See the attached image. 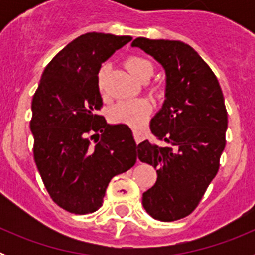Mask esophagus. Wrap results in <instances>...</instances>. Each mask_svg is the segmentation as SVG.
Listing matches in <instances>:
<instances>
[{
    "label": "esophagus",
    "mask_w": 255,
    "mask_h": 255,
    "mask_svg": "<svg viewBox=\"0 0 255 255\" xmlns=\"http://www.w3.org/2000/svg\"><path fill=\"white\" fill-rule=\"evenodd\" d=\"M132 134H134V138H135V141H136V143H140V141L143 140V138H144L143 131H140V130H138V129H134L132 130Z\"/></svg>",
    "instance_id": "esophagus-1"
}]
</instances>
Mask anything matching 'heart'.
<instances>
[{"mask_svg": "<svg viewBox=\"0 0 255 255\" xmlns=\"http://www.w3.org/2000/svg\"><path fill=\"white\" fill-rule=\"evenodd\" d=\"M126 67L136 79L140 78L144 71L152 69V64L145 58L130 57L126 61ZM105 73L106 66H103L97 76V83L100 91H105ZM150 112L149 103L145 100H125L120 101L112 107L110 116L115 123L126 124L130 126H140L145 123Z\"/></svg>", "mask_w": 255, "mask_h": 255, "instance_id": "b5f03b06", "label": "heart"}]
</instances>
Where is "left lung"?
<instances>
[{"label": "left lung", "instance_id": "obj_1", "mask_svg": "<svg viewBox=\"0 0 255 255\" xmlns=\"http://www.w3.org/2000/svg\"><path fill=\"white\" fill-rule=\"evenodd\" d=\"M143 49L166 74L164 102L150 120V131L167 144H138L141 162L157 168V181L143 193V207L153 218L171 222L197 208L220 167L226 145L224 94L211 67L180 40L139 37Z\"/></svg>", "mask_w": 255, "mask_h": 255}]
</instances>
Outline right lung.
I'll return each instance as SVG.
<instances>
[{
	"label": "right lung",
	"instance_id": "right-lung-1",
	"mask_svg": "<svg viewBox=\"0 0 255 255\" xmlns=\"http://www.w3.org/2000/svg\"><path fill=\"white\" fill-rule=\"evenodd\" d=\"M130 35L87 33L60 51L44 69L31 102L34 161L48 194L75 215L96 212L108 182L136 162L128 125H110L97 114V76Z\"/></svg>",
	"mask_w": 255,
	"mask_h": 255
}]
</instances>
